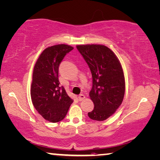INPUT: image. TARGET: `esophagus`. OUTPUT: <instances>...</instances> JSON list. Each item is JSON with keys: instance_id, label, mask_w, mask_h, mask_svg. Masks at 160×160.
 <instances>
[{"instance_id": "1", "label": "esophagus", "mask_w": 160, "mask_h": 160, "mask_svg": "<svg viewBox=\"0 0 160 160\" xmlns=\"http://www.w3.org/2000/svg\"><path fill=\"white\" fill-rule=\"evenodd\" d=\"M78 100H79L80 102H81V101H82V100H83V99H85V96L83 95V94H80L78 97Z\"/></svg>"}]
</instances>
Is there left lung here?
Masks as SVG:
<instances>
[{"instance_id":"1","label":"left lung","mask_w":160,"mask_h":160,"mask_svg":"<svg viewBox=\"0 0 160 160\" xmlns=\"http://www.w3.org/2000/svg\"><path fill=\"white\" fill-rule=\"evenodd\" d=\"M77 48L92 75L89 97L94 108L88 116L96 121H104L114 114L124 99L125 79L121 63L106 46L87 44Z\"/></svg>"}]
</instances>
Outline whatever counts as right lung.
Returning <instances> with one entry per match:
<instances>
[{
  "label": "right lung",
  "instance_id": "add662e5",
  "mask_svg": "<svg viewBox=\"0 0 160 160\" xmlns=\"http://www.w3.org/2000/svg\"><path fill=\"white\" fill-rule=\"evenodd\" d=\"M66 44L49 46L43 51L33 68L31 87L32 103L40 115L51 122L64 119L73 100L59 86L58 67L66 53L73 50Z\"/></svg>",
  "mask_w": 160,
  "mask_h": 160
}]
</instances>
